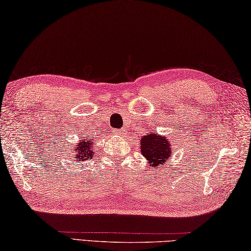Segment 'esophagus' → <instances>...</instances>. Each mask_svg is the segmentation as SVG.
<instances>
[{
	"instance_id": "34e87169",
	"label": "esophagus",
	"mask_w": 251,
	"mask_h": 251,
	"mask_svg": "<svg viewBox=\"0 0 251 251\" xmlns=\"http://www.w3.org/2000/svg\"><path fill=\"white\" fill-rule=\"evenodd\" d=\"M119 133H121V131H120V132H119Z\"/></svg>"
}]
</instances>
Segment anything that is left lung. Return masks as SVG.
<instances>
[{"mask_svg":"<svg viewBox=\"0 0 251 251\" xmlns=\"http://www.w3.org/2000/svg\"><path fill=\"white\" fill-rule=\"evenodd\" d=\"M141 153L151 166L156 167L166 164L173 151L166 136L150 132L141 139Z\"/></svg>","mask_w":251,"mask_h":251,"instance_id":"obj_1","label":"left lung"}]
</instances>
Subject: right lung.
Segmentation results:
<instances>
[{"label": "right lung", "instance_id": "obj_1", "mask_svg": "<svg viewBox=\"0 0 251 251\" xmlns=\"http://www.w3.org/2000/svg\"><path fill=\"white\" fill-rule=\"evenodd\" d=\"M93 144L94 141L91 136L81 139L78 141V143L75 145L73 151H71V152L73 153V155L75 153V158H78V160H81V162L82 160L91 159L94 154H95V152L93 151Z\"/></svg>", "mask_w": 251, "mask_h": 251}]
</instances>
